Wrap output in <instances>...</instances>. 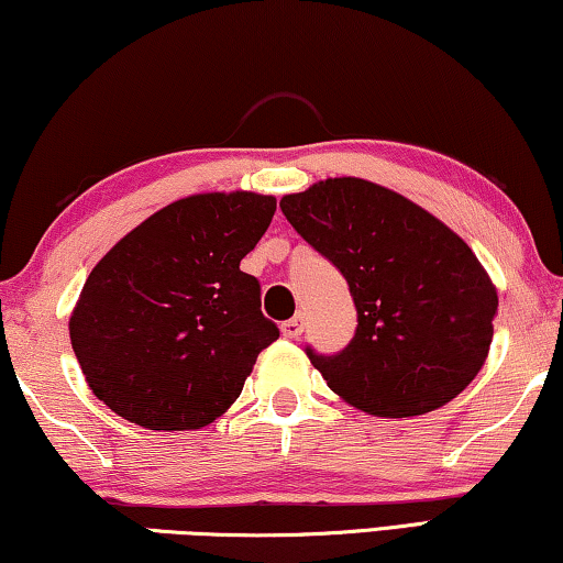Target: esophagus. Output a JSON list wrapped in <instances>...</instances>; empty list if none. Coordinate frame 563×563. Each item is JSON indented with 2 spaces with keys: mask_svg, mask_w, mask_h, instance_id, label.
I'll use <instances>...</instances> for the list:
<instances>
[{
  "mask_svg": "<svg viewBox=\"0 0 563 563\" xmlns=\"http://www.w3.org/2000/svg\"><path fill=\"white\" fill-rule=\"evenodd\" d=\"M301 332H305V322H301V317H291L287 322H282V334L287 336V340H297Z\"/></svg>",
  "mask_w": 563,
  "mask_h": 563,
  "instance_id": "obj_1",
  "label": "esophagus"
}]
</instances>
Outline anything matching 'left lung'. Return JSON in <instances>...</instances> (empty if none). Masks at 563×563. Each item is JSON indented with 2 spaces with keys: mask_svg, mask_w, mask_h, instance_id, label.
Returning <instances> with one entry per match:
<instances>
[{
  "mask_svg": "<svg viewBox=\"0 0 563 563\" xmlns=\"http://www.w3.org/2000/svg\"><path fill=\"white\" fill-rule=\"evenodd\" d=\"M279 206L347 279L357 309L342 352L307 347L336 395L379 418H410L473 383L490 350L498 294L457 233L362 178L319 180Z\"/></svg>",
  "mask_w": 563,
  "mask_h": 563,
  "instance_id": "left-lung-1",
  "label": "left lung"
}]
</instances>
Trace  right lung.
Returning a JSON list of instances; mask_svg holds the SVG:
<instances>
[{"label": "right lung", "mask_w": 563, "mask_h": 563, "mask_svg": "<svg viewBox=\"0 0 563 563\" xmlns=\"http://www.w3.org/2000/svg\"><path fill=\"white\" fill-rule=\"evenodd\" d=\"M274 211V196H188L100 258L70 317L98 400L148 430H196L231 408L279 336L256 276L239 269Z\"/></svg>", "instance_id": "obj_1"}]
</instances>
